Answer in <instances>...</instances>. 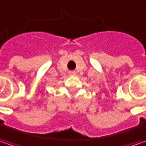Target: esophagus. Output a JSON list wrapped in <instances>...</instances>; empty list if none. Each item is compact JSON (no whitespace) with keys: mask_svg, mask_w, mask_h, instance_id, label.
Returning <instances> with one entry per match:
<instances>
[{"mask_svg":"<svg viewBox=\"0 0 146 146\" xmlns=\"http://www.w3.org/2000/svg\"><path fill=\"white\" fill-rule=\"evenodd\" d=\"M68 73H69V75H75V71H69L68 72Z\"/></svg>","mask_w":146,"mask_h":146,"instance_id":"esophagus-1","label":"esophagus"}]
</instances>
